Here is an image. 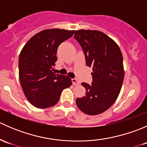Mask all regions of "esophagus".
Masks as SVG:
<instances>
[{"label": "esophagus", "instance_id": "34e87169", "mask_svg": "<svg viewBox=\"0 0 147 147\" xmlns=\"http://www.w3.org/2000/svg\"><path fill=\"white\" fill-rule=\"evenodd\" d=\"M72 84H73V85H78V84H80L79 81H78L77 79H75V78L72 79Z\"/></svg>", "mask_w": 147, "mask_h": 147}]
</instances>
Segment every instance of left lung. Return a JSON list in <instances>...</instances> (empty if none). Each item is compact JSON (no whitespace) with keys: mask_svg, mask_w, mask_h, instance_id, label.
<instances>
[{"mask_svg":"<svg viewBox=\"0 0 147 147\" xmlns=\"http://www.w3.org/2000/svg\"><path fill=\"white\" fill-rule=\"evenodd\" d=\"M74 38L82 47L86 64L92 67L93 79L91 85L82 83L86 95L77 99V106L87 115H100L119 94L124 77L122 54L117 44L101 31L79 30Z\"/></svg>","mask_w":147,"mask_h":147,"instance_id":"1","label":"left lung"}]
</instances>
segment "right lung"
Returning a JSON list of instances; mask_svg holds the SVG:
<instances>
[{
  "label": "right lung",
  "instance_id": "add662e5",
  "mask_svg": "<svg viewBox=\"0 0 147 147\" xmlns=\"http://www.w3.org/2000/svg\"><path fill=\"white\" fill-rule=\"evenodd\" d=\"M75 30L47 29L32 36L19 56V78L28 100L35 107H53L63 90L72 85L67 75L53 72L57 61V47L71 38Z\"/></svg>",
  "mask_w": 147,
  "mask_h": 147
}]
</instances>
